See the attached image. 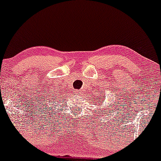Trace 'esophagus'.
<instances>
[{
	"mask_svg": "<svg viewBox=\"0 0 161 161\" xmlns=\"http://www.w3.org/2000/svg\"><path fill=\"white\" fill-rule=\"evenodd\" d=\"M75 94H76V95H80L81 91L80 90H76L75 91Z\"/></svg>",
	"mask_w": 161,
	"mask_h": 161,
	"instance_id": "obj_1",
	"label": "esophagus"
}]
</instances>
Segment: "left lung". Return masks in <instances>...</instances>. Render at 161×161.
Listing matches in <instances>:
<instances>
[{"instance_id":"1","label":"left lung","mask_w":161,"mask_h":161,"mask_svg":"<svg viewBox=\"0 0 161 161\" xmlns=\"http://www.w3.org/2000/svg\"><path fill=\"white\" fill-rule=\"evenodd\" d=\"M100 98H102V97H100ZM103 98H104V97H103ZM98 100H99V99H98ZM101 101H103V100H101Z\"/></svg>"}]
</instances>
